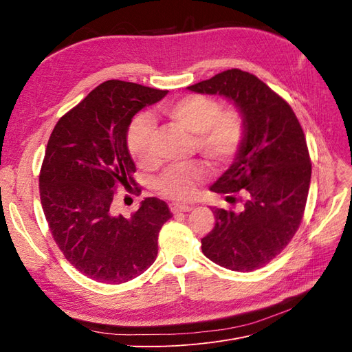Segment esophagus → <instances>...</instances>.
Segmentation results:
<instances>
[{"label":"esophagus","mask_w":352,"mask_h":352,"mask_svg":"<svg viewBox=\"0 0 352 352\" xmlns=\"http://www.w3.org/2000/svg\"><path fill=\"white\" fill-rule=\"evenodd\" d=\"M170 210H172L173 214H176V212L190 211V210H192V207H190V206H184V204H170Z\"/></svg>","instance_id":"34e87169"}]
</instances>
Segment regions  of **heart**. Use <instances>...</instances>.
Masks as SVG:
<instances>
[{
  "label": "heart",
  "mask_w": 352,
  "mask_h": 352,
  "mask_svg": "<svg viewBox=\"0 0 352 352\" xmlns=\"http://www.w3.org/2000/svg\"><path fill=\"white\" fill-rule=\"evenodd\" d=\"M175 126L195 136L197 151L214 167L230 164L239 154L245 126L236 110H221L217 100L206 95H186L160 109ZM153 124L138 119L127 136V148L138 164L145 166L153 160ZM206 170L198 163L173 166L160 176L157 186L170 199L186 201L197 194V186L206 180Z\"/></svg>",
  "instance_id": "heart-1"
}]
</instances>
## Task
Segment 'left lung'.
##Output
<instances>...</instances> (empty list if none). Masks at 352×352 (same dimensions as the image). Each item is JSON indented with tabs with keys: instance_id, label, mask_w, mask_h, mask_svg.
<instances>
[{
	"instance_id": "obj_1",
	"label": "left lung",
	"mask_w": 352,
	"mask_h": 352,
	"mask_svg": "<svg viewBox=\"0 0 352 352\" xmlns=\"http://www.w3.org/2000/svg\"><path fill=\"white\" fill-rule=\"evenodd\" d=\"M188 89L229 100L245 126L239 154L210 186L241 206L212 210L216 225L201 250L221 267L257 270L283 251L302 220L311 179L302 127L291 105L248 72L225 70Z\"/></svg>"
}]
</instances>
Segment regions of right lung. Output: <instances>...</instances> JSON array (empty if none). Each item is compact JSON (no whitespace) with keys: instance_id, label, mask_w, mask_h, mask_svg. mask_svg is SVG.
<instances>
[{"instance_id":"add662e5","label":"right lung","mask_w":352,"mask_h":352,"mask_svg":"<svg viewBox=\"0 0 352 352\" xmlns=\"http://www.w3.org/2000/svg\"><path fill=\"white\" fill-rule=\"evenodd\" d=\"M167 92L107 80L63 116L50 136L39 175L42 208L63 255L89 279L124 283L157 258L158 232L172 217L166 202L145 198L124 217L113 211V198L117 186L135 185L127 148L133 116Z\"/></svg>"}]
</instances>
